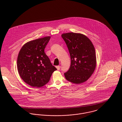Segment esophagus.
<instances>
[{"mask_svg":"<svg viewBox=\"0 0 122 122\" xmlns=\"http://www.w3.org/2000/svg\"><path fill=\"white\" fill-rule=\"evenodd\" d=\"M56 68H57V70H59V69H60V66H56Z\"/></svg>","mask_w":122,"mask_h":122,"instance_id":"1","label":"esophagus"}]
</instances>
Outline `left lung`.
<instances>
[{
	"label": "left lung",
	"mask_w": 122,
	"mask_h": 122,
	"mask_svg": "<svg viewBox=\"0 0 122 122\" xmlns=\"http://www.w3.org/2000/svg\"><path fill=\"white\" fill-rule=\"evenodd\" d=\"M61 36L70 54L71 64L64 73L66 80L75 84L82 83L92 76L97 65L95 47L90 40L81 33H63Z\"/></svg>",
	"instance_id": "obj_1"
}]
</instances>
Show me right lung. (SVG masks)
Segmentation results:
<instances>
[{
    "mask_svg": "<svg viewBox=\"0 0 122 122\" xmlns=\"http://www.w3.org/2000/svg\"><path fill=\"white\" fill-rule=\"evenodd\" d=\"M50 36L29 41L21 49L17 61L18 73L27 84L39 88L47 83L57 69L52 65L44 49Z\"/></svg>",
    "mask_w": 122,
    "mask_h": 122,
    "instance_id": "1",
    "label": "right lung"
}]
</instances>
